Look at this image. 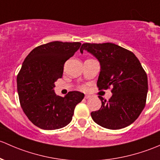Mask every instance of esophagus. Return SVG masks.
<instances>
[{
    "label": "esophagus",
    "instance_id": "1",
    "mask_svg": "<svg viewBox=\"0 0 160 160\" xmlns=\"http://www.w3.org/2000/svg\"><path fill=\"white\" fill-rule=\"evenodd\" d=\"M85 98H86V99H88V98H91V95H85Z\"/></svg>",
    "mask_w": 160,
    "mask_h": 160
}]
</instances>
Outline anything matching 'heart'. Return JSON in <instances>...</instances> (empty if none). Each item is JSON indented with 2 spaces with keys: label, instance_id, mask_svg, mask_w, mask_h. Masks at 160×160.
Here are the masks:
<instances>
[{
  "label": "heart",
  "instance_id": "b5f03b06",
  "mask_svg": "<svg viewBox=\"0 0 160 160\" xmlns=\"http://www.w3.org/2000/svg\"><path fill=\"white\" fill-rule=\"evenodd\" d=\"M82 88H83V87H82Z\"/></svg>",
  "mask_w": 160,
  "mask_h": 160
}]
</instances>
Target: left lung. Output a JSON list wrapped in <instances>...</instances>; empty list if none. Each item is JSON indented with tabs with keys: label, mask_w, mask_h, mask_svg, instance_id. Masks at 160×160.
I'll use <instances>...</instances> for the list:
<instances>
[{
	"label": "left lung",
	"mask_w": 160,
	"mask_h": 160,
	"mask_svg": "<svg viewBox=\"0 0 160 160\" xmlns=\"http://www.w3.org/2000/svg\"><path fill=\"white\" fill-rule=\"evenodd\" d=\"M86 50L101 65L97 86L111 88L108 101L98 96L102 106L92 112L95 122L109 129H120L134 122L146 105L148 78L140 62L132 52L112 43H84L81 53Z\"/></svg>",
	"instance_id": "left-lung-1"
}]
</instances>
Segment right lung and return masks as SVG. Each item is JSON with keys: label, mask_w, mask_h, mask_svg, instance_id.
Segmentation results:
<instances>
[{"label": "right lung", "mask_w": 160, "mask_h": 160, "mask_svg": "<svg viewBox=\"0 0 160 160\" xmlns=\"http://www.w3.org/2000/svg\"><path fill=\"white\" fill-rule=\"evenodd\" d=\"M80 42H52L38 46L28 54L17 76L19 101L24 114L36 126L54 130L72 121L74 110L84 95L69 92L57 95L55 82L62 77L65 62L79 49Z\"/></svg>", "instance_id": "1"}]
</instances>
